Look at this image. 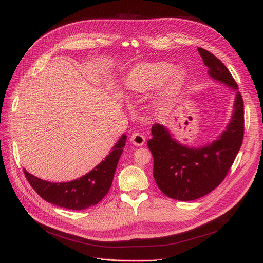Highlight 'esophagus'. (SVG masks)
I'll use <instances>...</instances> for the list:
<instances>
[{
  "label": "esophagus",
  "mask_w": 263,
  "mask_h": 263,
  "mask_svg": "<svg viewBox=\"0 0 263 263\" xmlns=\"http://www.w3.org/2000/svg\"><path fill=\"white\" fill-rule=\"evenodd\" d=\"M130 141L135 145V146H143L145 144V136L142 133H133L130 137Z\"/></svg>",
  "instance_id": "1"
}]
</instances>
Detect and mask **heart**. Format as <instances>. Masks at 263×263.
Returning <instances> with one entry per match:
<instances>
[{
	"mask_svg": "<svg viewBox=\"0 0 263 263\" xmlns=\"http://www.w3.org/2000/svg\"><path fill=\"white\" fill-rule=\"evenodd\" d=\"M189 72L185 68L174 69L167 62L147 63L135 67L124 79V86L134 92H147L165 82L157 96V103L165 106L174 101L186 85Z\"/></svg>",
	"mask_w": 263,
	"mask_h": 263,
	"instance_id": "obj_1",
	"label": "heart"
}]
</instances>
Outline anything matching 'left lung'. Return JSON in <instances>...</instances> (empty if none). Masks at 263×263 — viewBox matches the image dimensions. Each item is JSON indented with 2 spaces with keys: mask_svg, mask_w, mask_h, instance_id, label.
Instances as JSON below:
<instances>
[{
  "mask_svg": "<svg viewBox=\"0 0 263 263\" xmlns=\"http://www.w3.org/2000/svg\"><path fill=\"white\" fill-rule=\"evenodd\" d=\"M209 76L236 91L233 110L226 129L216 140L200 147H190L174 139L171 131L154 124L147 145L154 157V177L165 195L190 201L209 194L224 180L243 141V99L226 66L209 51L198 48Z\"/></svg>",
  "mask_w": 263,
  "mask_h": 263,
  "instance_id": "8db88e82",
  "label": "left lung"
}]
</instances>
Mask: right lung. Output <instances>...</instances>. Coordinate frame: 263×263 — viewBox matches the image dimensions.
I'll return each instance as SVG.
<instances>
[{
    "label": "right lung",
    "mask_w": 263,
    "mask_h": 263,
    "mask_svg": "<svg viewBox=\"0 0 263 263\" xmlns=\"http://www.w3.org/2000/svg\"><path fill=\"white\" fill-rule=\"evenodd\" d=\"M122 134L106 158L86 175L69 182H49L24 170V175L37 194L46 201L69 210H84L95 205L107 194L113 182L119 158L126 145Z\"/></svg>",
    "instance_id": "1"
}]
</instances>
